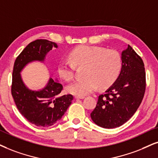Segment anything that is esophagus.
Returning <instances> with one entry per match:
<instances>
[{"label":"esophagus","mask_w":158,"mask_h":158,"mask_svg":"<svg viewBox=\"0 0 158 158\" xmlns=\"http://www.w3.org/2000/svg\"><path fill=\"white\" fill-rule=\"evenodd\" d=\"M74 98L76 99H84L85 98V97L84 96H77V95H76Z\"/></svg>","instance_id":"1"}]
</instances>
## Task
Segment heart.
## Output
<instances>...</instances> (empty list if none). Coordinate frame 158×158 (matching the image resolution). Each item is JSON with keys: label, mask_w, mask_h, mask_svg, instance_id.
<instances>
[{"label": "heart", "mask_w": 158, "mask_h": 158, "mask_svg": "<svg viewBox=\"0 0 158 158\" xmlns=\"http://www.w3.org/2000/svg\"><path fill=\"white\" fill-rule=\"evenodd\" d=\"M69 57L71 63L61 60L57 65V73L65 81L73 79L74 66L86 65L85 79L73 81L66 87L69 93L77 96L93 93L98 86L100 88L109 87L119 77L123 65L118 52L97 46H79L69 54Z\"/></svg>", "instance_id": "1"}]
</instances>
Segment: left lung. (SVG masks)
<instances>
[{
    "mask_svg": "<svg viewBox=\"0 0 158 158\" xmlns=\"http://www.w3.org/2000/svg\"><path fill=\"white\" fill-rule=\"evenodd\" d=\"M122 70L114 83L99 95L91 119L103 128L121 126L140 106L146 88L144 64L131 46L122 52Z\"/></svg>",
    "mask_w": 158,
    "mask_h": 158,
    "instance_id": "obj_1",
    "label": "left lung"
}]
</instances>
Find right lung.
<instances>
[{
	"label": "right lung",
	"mask_w": 158,
	"mask_h": 158,
	"mask_svg": "<svg viewBox=\"0 0 158 158\" xmlns=\"http://www.w3.org/2000/svg\"><path fill=\"white\" fill-rule=\"evenodd\" d=\"M58 46L47 39H37L23 49L15 62L12 73L11 95L21 114L39 127L53 125L62 118L71 104L73 95H60L63 85L50 77L42 89H30L23 80L21 72L29 63H44L46 56Z\"/></svg>",
	"instance_id": "obj_1"
}]
</instances>
